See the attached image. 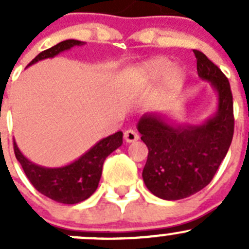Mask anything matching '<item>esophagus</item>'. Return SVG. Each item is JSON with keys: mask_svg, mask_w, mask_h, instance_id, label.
I'll return each instance as SVG.
<instances>
[{"mask_svg": "<svg viewBox=\"0 0 249 249\" xmlns=\"http://www.w3.org/2000/svg\"><path fill=\"white\" fill-rule=\"evenodd\" d=\"M124 140L126 141L127 143H132V142H136L139 140V134H137L135 130L129 129L124 132Z\"/></svg>", "mask_w": 249, "mask_h": 249, "instance_id": "1", "label": "esophagus"}]
</instances>
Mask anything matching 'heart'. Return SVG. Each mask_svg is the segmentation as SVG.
Returning a JSON list of instances; mask_svg holds the SVG:
<instances>
[{
    "instance_id": "1",
    "label": "heart",
    "mask_w": 249,
    "mask_h": 249,
    "mask_svg": "<svg viewBox=\"0 0 249 249\" xmlns=\"http://www.w3.org/2000/svg\"><path fill=\"white\" fill-rule=\"evenodd\" d=\"M135 73L149 83H155L166 77L171 85H179L183 80V72L178 67H172V62L165 57H155L143 62L135 69Z\"/></svg>"
}]
</instances>
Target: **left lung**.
<instances>
[{"label": "left lung", "instance_id": "8db88e82", "mask_svg": "<svg viewBox=\"0 0 249 249\" xmlns=\"http://www.w3.org/2000/svg\"><path fill=\"white\" fill-rule=\"evenodd\" d=\"M197 74L218 95L217 112L199 125L173 123L161 113H147L137 124L148 147L142 177L152 194L180 200L203 189L214 177L233 135L232 94L228 78L199 50Z\"/></svg>", "mask_w": 249, "mask_h": 249}]
</instances>
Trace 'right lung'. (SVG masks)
<instances>
[{"instance_id": "1", "label": "right lung", "mask_w": 249, "mask_h": 249, "mask_svg": "<svg viewBox=\"0 0 249 249\" xmlns=\"http://www.w3.org/2000/svg\"><path fill=\"white\" fill-rule=\"evenodd\" d=\"M84 42L77 39H66L56 46L39 53L29 66L37 61L56 56L65 50L76 46H83ZM123 144V132L118 131L110 136L102 139L92 145L87 153L74 160L71 164L61 167H44L36 165L24 157L14 141V153L17 160L21 165L25 175L31 184L41 194L56 202L74 205L91 196L97 189L102 175V166L112 152Z\"/></svg>"}]
</instances>
